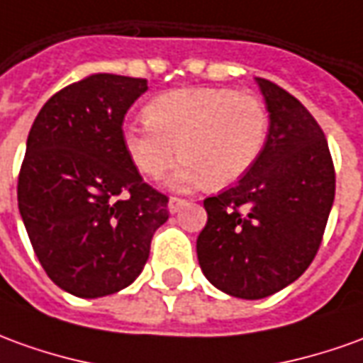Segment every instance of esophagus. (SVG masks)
I'll use <instances>...</instances> for the list:
<instances>
[{"mask_svg":"<svg viewBox=\"0 0 363 363\" xmlns=\"http://www.w3.org/2000/svg\"><path fill=\"white\" fill-rule=\"evenodd\" d=\"M184 204H186V200H184V199H179V196H171V199H169V212H171V214H174V212H179V210H181Z\"/></svg>","mask_w":363,"mask_h":363,"instance_id":"1","label":"esophagus"}]
</instances>
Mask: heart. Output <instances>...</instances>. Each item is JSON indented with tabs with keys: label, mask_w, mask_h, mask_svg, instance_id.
<instances>
[{
	"label": "heart",
	"mask_w": 363,
	"mask_h": 363,
	"mask_svg": "<svg viewBox=\"0 0 363 363\" xmlns=\"http://www.w3.org/2000/svg\"><path fill=\"white\" fill-rule=\"evenodd\" d=\"M145 121L123 125V145L139 171L159 179L184 157L169 182L186 189L206 181L222 189L257 163L269 113L257 96L232 88H182L153 98Z\"/></svg>",
	"instance_id": "b5f03b06"
}]
</instances>
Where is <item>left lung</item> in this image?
Wrapping results in <instances>:
<instances>
[{
	"label": "left lung",
	"instance_id": "obj_1",
	"mask_svg": "<svg viewBox=\"0 0 363 363\" xmlns=\"http://www.w3.org/2000/svg\"><path fill=\"white\" fill-rule=\"evenodd\" d=\"M269 111L257 163L204 200L208 222L196 240L202 273L238 298H265L313 263L328 222L336 174L324 131L281 86L255 78Z\"/></svg>",
	"mask_w": 363,
	"mask_h": 363
}]
</instances>
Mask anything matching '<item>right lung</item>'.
I'll return each instance as SVG.
<instances>
[{"mask_svg": "<svg viewBox=\"0 0 363 363\" xmlns=\"http://www.w3.org/2000/svg\"><path fill=\"white\" fill-rule=\"evenodd\" d=\"M145 78L90 74L40 108L27 138L17 202L43 269L82 298L113 295L143 271L169 199L123 145V118Z\"/></svg>", "mask_w": 363, "mask_h": 363, "instance_id": "1", "label": "right lung"}]
</instances>
